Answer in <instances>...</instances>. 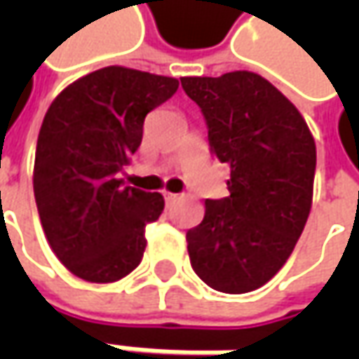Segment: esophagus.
Listing matches in <instances>:
<instances>
[{"mask_svg": "<svg viewBox=\"0 0 359 359\" xmlns=\"http://www.w3.org/2000/svg\"><path fill=\"white\" fill-rule=\"evenodd\" d=\"M163 198H165L168 203H173L175 200H180V196H177V194H170V191H165V194H163Z\"/></svg>", "mask_w": 359, "mask_h": 359, "instance_id": "obj_1", "label": "esophagus"}]
</instances>
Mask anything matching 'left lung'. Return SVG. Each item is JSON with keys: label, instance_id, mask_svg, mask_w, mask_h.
<instances>
[{"label": "left lung", "instance_id": "obj_1", "mask_svg": "<svg viewBox=\"0 0 359 359\" xmlns=\"http://www.w3.org/2000/svg\"><path fill=\"white\" fill-rule=\"evenodd\" d=\"M200 105L210 151L229 165L228 198L205 200L186 233L194 271L224 294L268 283L304 231L313 196L316 142L302 114L252 72L184 77Z\"/></svg>", "mask_w": 359, "mask_h": 359}]
</instances>
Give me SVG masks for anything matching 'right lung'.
Returning <instances> with one entry per match:
<instances>
[{
  "instance_id": "right-lung-1",
  "label": "right lung",
  "mask_w": 359,
  "mask_h": 359,
  "mask_svg": "<svg viewBox=\"0 0 359 359\" xmlns=\"http://www.w3.org/2000/svg\"><path fill=\"white\" fill-rule=\"evenodd\" d=\"M177 86L175 77L109 65L49 105L35 147V203L53 254L86 282H118L144 257L145 226L161 215L163 196L118 175L142 144L145 116Z\"/></svg>"
}]
</instances>
